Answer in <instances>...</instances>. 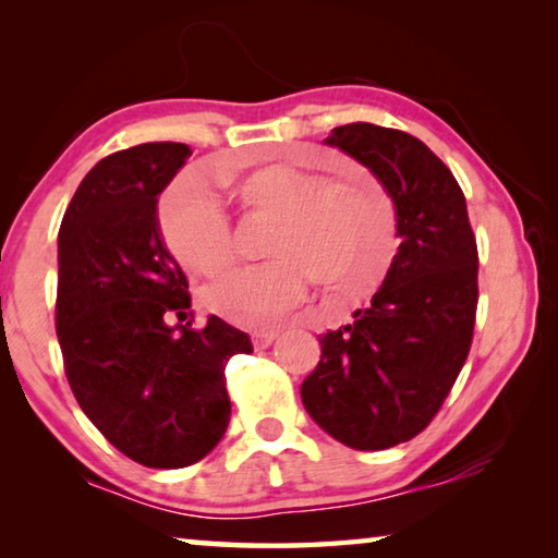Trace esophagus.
<instances>
[{
	"label": "esophagus",
	"mask_w": 558,
	"mask_h": 558,
	"mask_svg": "<svg viewBox=\"0 0 558 558\" xmlns=\"http://www.w3.org/2000/svg\"><path fill=\"white\" fill-rule=\"evenodd\" d=\"M278 335L280 332H276V329H270V332H253L251 335V342H253V347H256V349H266V347H270L272 342H276Z\"/></svg>",
	"instance_id": "1"
}]
</instances>
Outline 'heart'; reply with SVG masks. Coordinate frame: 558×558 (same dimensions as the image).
Returning a JSON list of instances; mask_svg holds the SVG:
<instances>
[{
  "instance_id": "b5f03b06",
  "label": "heart",
  "mask_w": 558,
  "mask_h": 558,
  "mask_svg": "<svg viewBox=\"0 0 558 558\" xmlns=\"http://www.w3.org/2000/svg\"><path fill=\"white\" fill-rule=\"evenodd\" d=\"M326 172L323 173L322 169ZM248 221L268 226L270 260L235 270L204 290L211 313L248 329L278 323L305 295L307 278L344 302L372 298L393 266L399 241L391 199L369 169L329 159H272L223 174ZM174 258L199 276L233 260V226L202 186H182L162 206Z\"/></svg>"
}]
</instances>
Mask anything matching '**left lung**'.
Masks as SVG:
<instances>
[{
	"instance_id": "1",
	"label": "left lung",
	"mask_w": 558,
	"mask_h": 558,
	"mask_svg": "<svg viewBox=\"0 0 558 558\" xmlns=\"http://www.w3.org/2000/svg\"><path fill=\"white\" fill-rule=\"evenodd\" d=\"M325 143L384 184L401 239L372 305L319 337L323 356L300 386L325 433L384 450L428 426L465 364L477 310V243L450 169L409 132L352 122Z\"/></svg>"
}]
</instances>
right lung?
Segmentation results:
<instances>
[{
    "label": "right lung",
    "mask_w": 558,
    "mask_h": 558,
    "mask_svg": "<svg viewBox=\"0 0 558 558\" xmlns=\"http://www.w3.org/2000/svg\"><path fill=\"white\" fill-rule=\"evenodd\" d=\"M189 155L182 143H147L100 159L59 231L56 335L75 401L120 452L162 470L219 446L231 418L226 364L253 352L216 315L202 329L167 325L186 319L192 298L159 233L157 196Z\"/></svg>",
    "instance_id": "obj_1"
}]
</instances>
